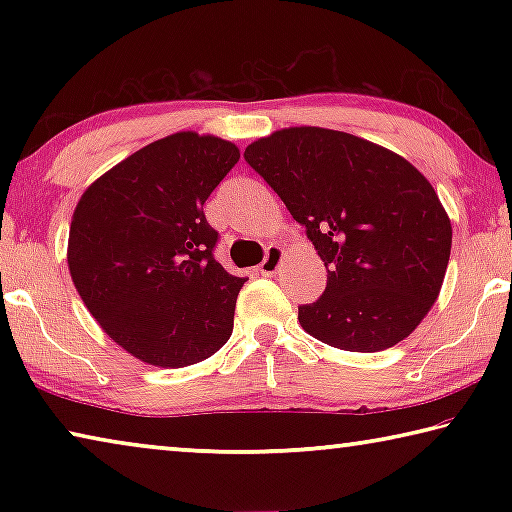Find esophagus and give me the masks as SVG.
Here are the masks:
<instances>
[{"label": "esophagus", "instance_id": "34e87169", "mask_svg": "<svg viewBox=\"0 0 512 512\" xmlns=\"http://www.w3.org/2000/svg\"><path fill=\"white\" fill-rule=\"evenodd\" d=\"M284 257H287V253H284V248H282V246H277V244L268 246V250H266V257H264L262 266H259V271H262V275H275V273H277V268L282 266Z\"/></svg>", "mask_w": 512, "mask_h": 512}]
</instances>
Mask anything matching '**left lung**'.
<instances>
[{"label":"left lung","mask_w":512,"mask_h":512,"mask_svg":"<svg viewBox=\"0 0 512 512\" xmlns=\"http://www.w3.org/2000/svg\"><path fill=\"white\" fill-rule=\"evenodd\" d=\"M244 158L327 268L323 296L298 309L302 329L350 352L404 341L438 300L452 253V221L429 180L391 149L318 126L259 137Z\"/></svg>","instance_id":"8db88e82"}]
</instances>
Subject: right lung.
<instances>
[{
	"label": "right lung",
	"instance_id": "add662e5",
	"mask_svg": "<svg viewBox=\"0 0 512 512\" xmlns=\"http://www.w3.org/2000/svg\"><path fill=\"white\" fill-rule=\"evenodd\" d=\"M237 160V144L180 131L115 164L76 203L74 287L103 332L149 366H192L230 339L248 277L214 259L203 205Z\"/></svg>",
	"mask_w": 512,
	"mask_h": 512
}]
</instances>
